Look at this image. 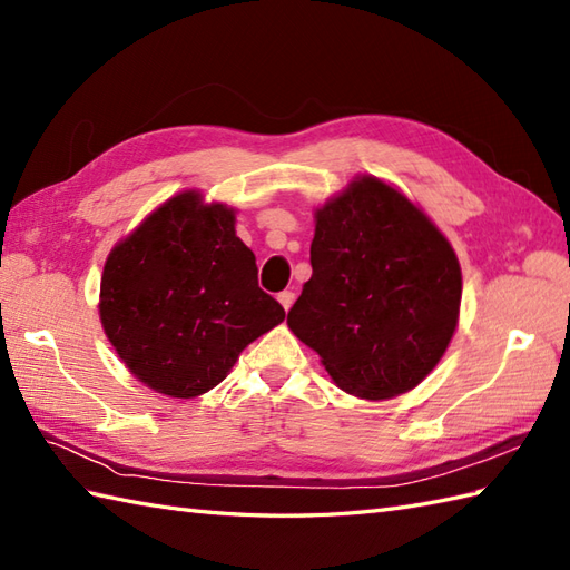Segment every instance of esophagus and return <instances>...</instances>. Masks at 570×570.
<instances>
[{
    "instance_id": "34e87169",
    "label": "esophagus",
    "mask_w": 570,
    "mask_h": 570,
    "mask_svg": "<svg viewBox=\"0 0 570 570\" xmlns=\"http://www.w3.org/2000/svg\"><path fill=\"white\" fill-rule=\"evenodd\" d=\"M276 298H278V304H282V306H284V311H288V308H292V306H294V301H296V294H294V292H282V294H278Z\"/></svg>"
}]
</instances>
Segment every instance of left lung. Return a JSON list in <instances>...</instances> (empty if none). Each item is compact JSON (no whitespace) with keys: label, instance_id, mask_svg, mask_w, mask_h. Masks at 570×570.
Listing matches in <instances>:
<instances>
[{"label":"left lung","instance_id":"left-lung-1","mask_svg":"<svg viewBox=\"0 0 570 570\" xmlns=\"http://www.w3.org/2000/svg\"><path fill=\"white\" fill-rule=\"evenodd\" d=\"M311 266L286 323L341 390L390 399L435 367L463 282L453 247L402 193L355 180L316 213Z\"/></svg>","mask_w":570,"mask_h":570}]
</instances>
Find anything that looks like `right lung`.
Masks as SVG:
<instances>
[{
  "instance_id": "1",
  "label": "right lung",
  "mask_w": 570,
  "mask_h": 570,
  "mask_svg": "<svg viewBox=\"0 0 570 570\" xmlns=\"http://www.w3.org/2000/svg\"><path fill=\"white\" fill-rule=\"evenodd\" d=\"M257 284L235 213L180 193L107 257L102 328L129 372L151 390L190 399L225 380L242 350L284 321Z\"/></svg>"
}]
</instances>
